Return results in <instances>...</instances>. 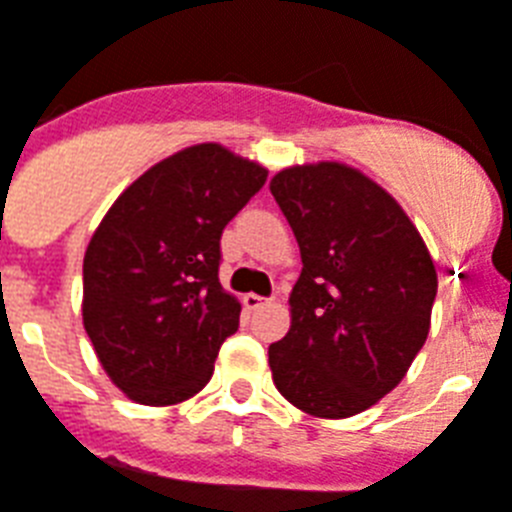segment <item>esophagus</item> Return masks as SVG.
Here are the masks:
<instances>
[{"mask_svg":"<svg viewBox=\"0 0 512 512\" xmlns=\"http://www.w3.org/2000/svg\"><path fill=\"white\" fill-rule=\"evenodd\" d=\"M243 304L248 307V310H261V307H267L269 301L264 299V296H256V293H245Z\"/></svg>","mask_w":512,"mask_h":512,"instance_id":"1","label":"esophagus"}]
</instances>
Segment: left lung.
I'll return each instance as SVG.
<instances>
[{
	"instance_id": "8db88e82",
	"label": "left lung",
	"mask_w": 512,
	"mask_h": 512,
	"mask_svg": "<svg viewBox=\"0 0 512 512\" xmlns=\"http://www.w3.org/2000/svg\"><path fill=\"white\" fill-rule=\"evenodd\" d=\"M269 192L301 251L272 382L304 414L355 417L398 387L430 334L433 256L400 202L352 165H291Z\"/></svg>"
}]
</instances>
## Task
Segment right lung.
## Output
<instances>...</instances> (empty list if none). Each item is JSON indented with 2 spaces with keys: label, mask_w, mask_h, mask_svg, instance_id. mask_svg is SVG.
I'll use <instances>...</instances> for the list:
<instances>
[{
  "label": "right lung",
  "mask_w": 512,
  "mask_h": 512,
  "mask_svg": "<svg viewBox=\"0 0 512 512\" xmlns=\"http://www.w3.org/2000/svg\"><path fill=\"white\" fill-rule=\"evenodd\" d=\"M267 168L194 144L138 176L90 237L82 323L106 376L141 406H176L208 384L240 301L219 283L221 232Z\"/></svg>",
  "instance_id": "right-lung-1"
}]
</instances>
